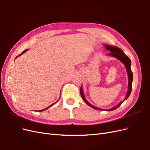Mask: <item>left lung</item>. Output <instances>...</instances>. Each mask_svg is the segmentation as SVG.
I'll list each match as a JSON object with an SVG mask.
<instances>
[{"instance_id":"1","label":"left lung","mask_w":150,"mask_h":150,"mask_svg":"<svg viewBox=\"0 0 150 150\" xmlns=\"http://www.w3.org/2000/svg\"><path fill=\"white\" fill-rule=\"evenodd\" d=\"M105 47H106V48L108 51H110V53L109 54V55H111V56H113L115 58H117V59H119L120 61H121V62L125 65L126 69H127V74H128V76H129L128 91H127V95H126V97H125V99L122 102H121L120 103H119L116 107H114V108H113L112 109H110L105 110H108V111H109V110H113L115 109H117V108H119L122 104V103L125 100V99H127L130 96L131 91H132V81H133V74H132V71L131 70V67H130V65H131L130 59H129V57L127 56V55L124 54V52L122 51L120 49H119L118 47H114V46H106ZM80 95H81V96L82 99H83V101L86 103V104H87L88 105V106H90V107H91L94 109H99V108H96V107H94L93 105H91V104H90L86 101V99L84 97L83 93V90L81 89V88H80ZM101 110H103V109H101Z\"/></svg>"}]
</instances>
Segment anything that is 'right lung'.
<instances>
[{"label": "right lung", "instance_id": "right-lung-1", "mask_svg": "<svg viewBox=\"0 0 150 150\" xmlns=\"http://www.w3.org/2000/svg\"><path fill=\"white\" fill-rule=\"evenodd\" d=\"M26 51H27V50H25V51H24L23 52H21V54H20L19 55H21V54H23V53H25V52H26ZM19 55H18V56H19ZM54 104H55V103H54ZM54 104H52L51 105V106H50L49 107H48V108H46V109H42V110H39V112H41V111H43V110H46V109H47V108H50V107H51V106H53V105H54Z\"/></svg>", "mask_w": 150, "mask_h": 150}]
</instances>
